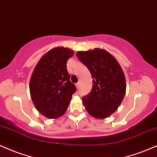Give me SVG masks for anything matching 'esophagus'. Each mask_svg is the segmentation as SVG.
Masks as SVG:
<instances>
[{
    "instance_id": "esophagus-1",
    "label": "esophagus",
    "mask_w": 157,
    "mask_h": 157,
    "mask_svg": "<svg viewBox=\"0 0 157 157\" xmlns=\"http://www.w3.org/2000/svg\"><path fill=\"white\" fill-rule=\"evenodd\" d=\"M76 87H77V89H79L80 88V82H77V83L75 84Z\"/></svg>"
}]
</instances>
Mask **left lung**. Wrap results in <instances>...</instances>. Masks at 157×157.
<instances>
[{
    "label": "left lung",
    "mask_w": 157,
    "mask_h": 157,
    "mask_svg": "<svg viewBox=\"0 0 157 157\" xmlns=\"http://www.w3.org/2000/svg\"><path fill=\"white\" fill-rule=\"evenodd\" d=\"M76 55L93 79L92 91L82 98V104L94 118H107L116 111L126 92V79L121 67L113 55L101 48L78 51Z\"/></svg>",
    "instance_id": "1"
}]
</instances>
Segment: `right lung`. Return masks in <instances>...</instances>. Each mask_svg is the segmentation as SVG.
<instances>
[{
    "instance_id": "right-lung-1",
    "label": "right lung",
    "mask_w": 157,
    "mask_h": 157,
    "mask_svg": "<svg viewBox=\"0 0 157 157\" xmlns=\"http://www.w3.org/2000/svg\"><path fill=\"white\" fill-rule=\"evenodd\" d=\"M72 50L56 47L43 55L34 68L30 80L32 101L39 113L55 119L65 114L75 92L66 68Z\"/></svg>"
}]
</instances>
